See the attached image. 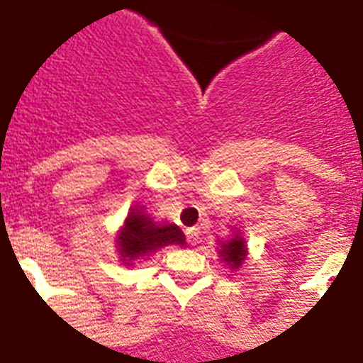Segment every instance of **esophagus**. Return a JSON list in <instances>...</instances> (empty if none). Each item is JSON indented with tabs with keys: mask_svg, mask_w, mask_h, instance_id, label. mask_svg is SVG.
<instances>
[{
	"mask_svg": "<svg viewBox=\"0 0 363 363\" xmlns=\"http://www.w3.org/2000/svg\"><path fill=\"white\" fill-rule=\"evenodd\" d=\"M199 239V230L198 228H188L186 230V241L190 242V245H196Z\"/></svg>",
	"mask_w": 363,
	"mask_h": 363,
	"instance_id": "34e87169",
	"label": "esophagus"
}]
</instances>
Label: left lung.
<instances>
[{
  "instance_id": "left-lung-1",
  "label": "left lung",
  "mask_w": 363,
  "mask_h": 363,
  "mask_svg": "<svg viewBox=\"0 0 363 363\" xmlns=\"http://www.w3.org/2000/svg\"><path fill=\"white\" fill-rule=\"evenodd\" d=\"M220 256L222 259L232 267V269L241 267L242 259H245V256H247V245H245V239H242L239 233H235L230 241L222 242Z\"/></svg>"
}]
</instances>
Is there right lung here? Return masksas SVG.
I'll return each instance as SVG.
<instances>
[{"instance_id":"right-lung-1","label":"right lung","mask_w":363,"mask_h":363,"mask_svg":"<svg viewBox=\"0 0 363 363\" xmlns=\"http://www.w3.org/2000/svg\"><path fill=\"white\" fill-rule=\"evenodd\" d=\"M182 242H184V233L179 230L177 224H156L139 207L130 211L116 239L124 264L147 256L148 252H154L160 247L182 245Z\"/></svg>"}]
</instances>
